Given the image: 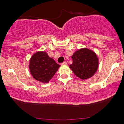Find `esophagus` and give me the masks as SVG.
I'll list each match as a JSON object with an SVG mask.
<instances>
[{"label":"esophagus","instance_id":"obj_1","mask_svg":"<svg viewBox=\"0 0 124 124\" xmlns=\"http://www.w3.org/2000/svg\"><path fill=\"white\" fill-rule=\"evenodd\" d=\"M62 65H67V62H63V63H62Z\"/></svg>","mask_w":124,"mask_h":124}]
</instances>
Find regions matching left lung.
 Wrapping results in <instances>:
<instances>
[{
	"instance_id": "8db88e82",
	"label": "left lung",
	"mask_w": 124,
	"mask_h": 124,
	"mask_svg": "<svg viewBox=\"0 0 124 124\" xmlns=\"http://www.w3.org/2000/svg\"><path fill=\"white\" fill-rule=\"evenodd\" d=\"M70 68L77 77L82 80L91 78L98 68V59L94 52L86 48L76 51L72 56Z\"/></svg>"
}]
</instances>
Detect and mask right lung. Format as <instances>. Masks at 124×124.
<instances>
[{
    "mask_svg": "<svg viewBox=\"0 0 124 124\" xmlns=\"http://www.w3.org/2000/svg\"><path fill=\"white\" fill-rule=\"evenodd\" d=\"M29 70L33 78L42 83H48L60 67L54 59L44 52H38L30 59Z\"/></svg>",
    "mask_w": 124,
    "mask_h": 124,
    "instance_id": "right-lung-1",
    "label": "right lung"
}]
</instances>
